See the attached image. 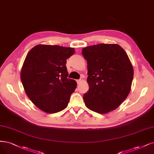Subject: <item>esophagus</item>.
<instances>
[{"label": "esophagus", "instance_id": "obj_1", "mask_svg": "<svg viewBox=\"0 0 154 154\" xmlns=\"http://www.w3.org/2000/svg\"><path fill=\"white\" fill-rule=\"evenodd\" d=\"M76 82H77L78 84H80L82 82H83V78H80L79 79H78V80H76Z\"/></svg>", "mask_w": 154, "mask_h": 154}]
</instances>
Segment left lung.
<instances>
[{
    "label": "left lung",
    "mask_w": 154,
    "mask_h": 154,
    "mask_svg": "<svg viewBox=\"0 0 154 154\" xmlns=\"http://www.w3.org/2000/svg\"><path fill=\"white\" fill-rule=\"evenodd\" d=\"M87 61L89 89L83 95L86 106L105 114L122 103L130 92L134 71L129 58L117 44H98L82 49Z\"/></svg>",
    "instance_id": "obj_1"
}]
</instances>
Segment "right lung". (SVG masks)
<instances>
[{"mask_svg": "<svg viewBox=\"0 0 154 154\" xmlns=\"http://www.w3.org/2000/svg\"><path fill=\"white\" fill-rule=\"evenodd\" d=\"M74 48L38 45L26 55L20 73L25 92L32 103L48 113L64 109L77 83L67 78L66 60Z\"/></svg>", "mask_w": 154, "mask_h": 154, "instance_id": "add662e5", "label": "right lung"}]
</instances>
